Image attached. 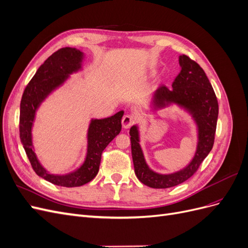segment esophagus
<instances>
[{
	"mask_svg": "<svg viewBox=\"0 0 248 248\" xmlns=\"http://www.w3.org/2000/svg\"><path fill=\"white\" fill-rule=\"evenodd\" d=\"M134 117L131 115H125L122 119V126L124 127L125 129L129 128V127L134 123Z\"/></svg>",
	"mask_w": 248,
	"mask_h": 248,
	"instance_id": "esophagus-1",
	"label": "esophagus"
}]
</instances>
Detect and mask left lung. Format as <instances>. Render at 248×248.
Listing matches in <instances>:
<instances>
[{
    "label": "left lung",
    "mask_w": 248,
    "mask_h": 248,
    "mask_svg": "<svg viewBox=\"0 0 248 248\" xmlns=\"http://www.w3.org/2000/svg\"><path fill=\"white\" fill-rule=\"evenodd\" d=\"M181 71L171 87L160 86L153 95L155 109L177 104L191 115L198 127V145L192 160L171 174H159L149 168L140 145L138 125H133L129 134L134 172L138 179L152 188H170L183 183L196 172L212 150L218 117V102L214 90L202 67L185 55L179 57Z\"/></svg>",
    "instance_id": "obj_1"
}]
</instances>
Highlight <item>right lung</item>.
Masks as SVG:
<instances>
[{
    "mask_svg": "<svg viewBox=\"0 0 248 248\" xmlns=\"http://www.w3.org/2000/svg\"><path fill=\"white\" fill-rule=\"evenodd\" d=\"M84 52L73 47H63L54 52L36 71L26 87L20 101L19 137L35 172L46 181L64 187H78L93 180L99 170L101 154L121 131L124 111L104 119H92L88 128L87 155L84 163L65 175L50 174L44 169L34 151L32 128L36 111L47 96L61 87L69 76L81 69Z\"/></svg>",
    "mask_w": 248,
    "mask_h": 248,
    "instance_id": "1",
    "label": "right lung"
}]
</instances>
